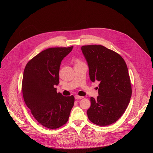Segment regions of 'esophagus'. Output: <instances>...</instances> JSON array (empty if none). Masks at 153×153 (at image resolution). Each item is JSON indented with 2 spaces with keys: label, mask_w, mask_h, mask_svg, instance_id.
I'll return each mask as SVG.
<instances>
[{
  "label": "esophagus",
  "mask_w": 153,
  "mask_h": 153,
  "mask_svg": "<svg viewBox=\"0 0 153 153\" xmlns=\"http://www.w3.org/2000/svg\"><path fill=\"white\" fill-rule=\"evenodd\" d=\"M74 97H75L76 99H83V96H77V95L75 96Z\"/></svg>",
  "instance_id": "1"
}]
</instances>
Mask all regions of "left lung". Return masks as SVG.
Listing matches in <instances>:
<instances>
[{
    "label": "left lung",
    "instance_id": "obj_1",
    "mask_svg": "<svg viewBox=\"0 0 153 153\" xmlns=\"http://www.w3.org/2000/svg\"><path fill=\"white\" fill-rule=\"evenodd\" d=\"M89 68L90 80L100 82L97 99L91 97L87 111L89 120L106 126L116 122L128 105L132 90L126 64L116 52L102 45L82 46Z\"/></svg>",
    "mask_w": 153,
    "mask_h": 153
}]
</instances>
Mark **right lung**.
<instances>
[{
  "instance_id": "right-lung-1",
  "label": "right lung",
  "mask_w": 153,
  "mask_h": 153,
  "mask_svg": "<svg viewBox=\"0 0 153 153\" xmlns=\"http://www.w3.org/2000/svg\"><path fill=\"white\" fill-rule=\"evenodd\" d=\"M73 50L50 48L40 52L28 62L22 79L24 101L36 120L50 129L66 123L74 106L73 96L57 93L61 62Z\"/></svg>"
}]
</instances>
